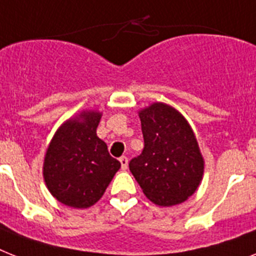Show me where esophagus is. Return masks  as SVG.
<instances>
[{
    "instance_id": "34e87169",
    "label": "esophagus",
    "mask_w": 256,
    "mask_h": 256,
    "mask_svg": "<svg viewBox=\"0 0 256 256\" xmlns=\"http://www.w3.org/2000/svg\"><path fill=\"white\" fill-rule=\"evenodd\" d=\"M119 161L122 164V170H126L128 168V158L126 156H123V157L119 158Z\"/></svg>"
}]
</instances>
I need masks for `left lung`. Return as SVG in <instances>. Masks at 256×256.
Listing matches in <instances>:
<instances>
[{
    "instance_id": "8db88e82",
    "label": "left lung",
    "mask_w": 256,
    "mask_h": 256,
    "mask_svg": "<svg viewBox=\"0 0 256 256\" xmlns=\"http://www.w3.org/2000/svg\"><path fill=\"white\" fill-rule=\"evenodd\" d=\"M138 116L144 149L130 160V172L154 204L171 206L186 202L204 172L195 133L180 112L164 103H153Z\"/></svg>"
}]
</instances>
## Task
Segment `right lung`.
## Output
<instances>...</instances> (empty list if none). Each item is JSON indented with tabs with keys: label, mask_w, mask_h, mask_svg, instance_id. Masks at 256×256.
<instances>
[{
	"label": "right lung",
	"mask_w": 256,
	"mask_h": 256,
	"mask_svg": "<svg viewBox=\"0 0 256 256\" xmlns=\"http://www.w3.org/2000/svg\"><path fill=\"white\" fill-rule=\"evenodd\" d=\"M102 114L82 111L54 133L43 164L44 182L54 198L72 208H88L104 194L120 162L96 136Z\"/></svg>",
	"instance_id": "1"
}]
</instances>
